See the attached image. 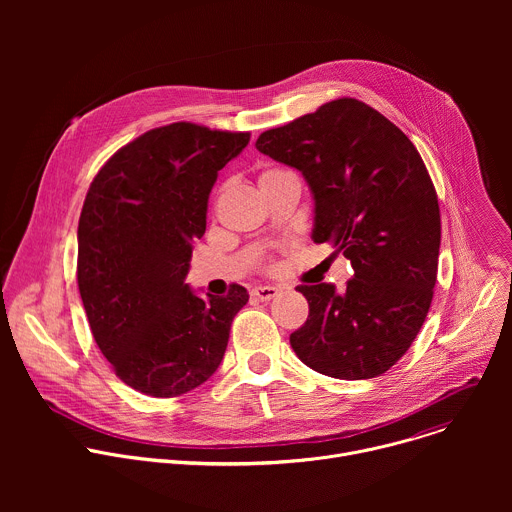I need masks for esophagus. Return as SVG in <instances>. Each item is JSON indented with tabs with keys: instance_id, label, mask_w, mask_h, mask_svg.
<instances>
[{
	"instance_id": "34e87169",
	"label": "esophagus",
	"mask_w": 512,
	"mask_h": 512,
	"mask_svg": "<svg viewBox=\"0 0 512 512\" xmlns=\"http://www.w3.org/2000/svg\"><path fill=\"white\" fill-rule=\"evenodd\" d=\"M251 296L259 302H269L273 298L279 296V287H273V285H257L251 289Z\"/></svg>"
}]
</instances>
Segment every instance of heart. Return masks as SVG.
<instances>
[{"instance_id": "1", "label": "heart", "mask_w": 512, "mask_h": 512, "mask_svg": "<svg viewBox=\"0 0 512 512\" xmlns=\"http://www.w3.org/2000/svg\"><path fill=\"white\" fill-rule=\"evenodd\" d=\"M287 172H283V170H277V168H265V170H261V174H259V184H263V182H267V180H273V178H279V176H285Z\"/></svg>"}]
</instances>
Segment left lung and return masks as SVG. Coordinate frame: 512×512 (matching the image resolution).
<instances>
[{
    "label": "left lung",
    "instance_id": "obj_1",
    "mask_svg": "<svg viewBox=\"0 0 512 512\" xmlns=\"http://www.w3.org/2000/svg\"><path fill=\"white\" fill-rule=\"evenodd\" d=\"M255 148L302 172L316 204L312 239L354 269L340 291L298 285L310 316L291 348L334 379L383 375L421 330L437 279L440 206L419 152L385 115L348 97L263 131Z\"/></svg>",
    "mask_w": 512,
    "mask_h": 512
}]
</instances>
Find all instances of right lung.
I'll return each mask as SVG.
<instances>
[{"label": "right lung", "instance_id": "1", "mask_svg": "<svg viewBox=\"0 0 512 512\" xmlns=\"http://www.w3.org/2000/svg\"><path fill=\"white\" fill-rule=\"evenodd\" d=\"M251 133L172 123L139 135L99 170L79 218L77 281L91 332L115 375L178 397L221 364L243 285L200 298L184 281L206 231L208 196Z\"/></svg>", "mask_w": 512, "mask_h": 512}]
</instances>
